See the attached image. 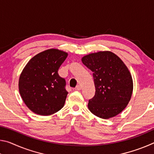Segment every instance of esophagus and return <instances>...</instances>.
I'll use <instances>...</instances> for the list:
<instances>
[{"label":"esophagus","mask_w":154,"mask_h":154,"mask_svg":"<svg viewBox=\"0 0 154 154\" xmlns=\"http://www.w3.org/2000/svg\"><path fill=\"white\" fill-rule=\"evenodd\" d=\"M81 89H82V88H81V86H80V85H77V86L75 88V90L79 91V90H80Z\"/></svg>","instance_id":"obj_1"}]
</instances>
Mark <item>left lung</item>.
Returning <instances> with one entry per match:
<instances>
[{"instance_id":"8db88e82","label":"left lung","mask_w":154,"mask_h":154,"mask_svg":"<svg viewBox=\"0 0 154 154\" xmlns=\"http://www.w3.org/2000/svg\"><path fill=\"white\" fill-rule=\"evenodd\" d=\"M83 64L93 72L95 95L88 109L96 116L109 119L126 108L131 98L133 83L127 66L113 52L99 51L83 56Z\"/></svg>"}]
</instances>
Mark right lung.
<instances>
[{
	"instance_id": "right-lung-1",
	"label": "right lung",
	"mask_w": 154,
	"mask_h": 154,
	"mask_svg": "<svg viewBox=\"0 0 154 154\" xmlns=\"http://www.w3.org/2000/svg\"><path fill=\"white\" fill-rule=\"evenodd\" d=\"M68 54L50 49L34 56L20 75L19 91L23 101L31 111L49 116L63 107L68 92L66 81L58 69Z\"/></svg>"
}]
</instances>
